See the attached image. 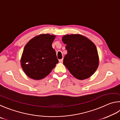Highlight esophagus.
Returning a JSON list of instances; mask_svg holds the SVG:
<instances>
[{
    "instance_id": "obj_1",
    "label": "esophagus",
    "mask_w": 120,
    "mask_h": 120,
    "mask_svg": "<svg viewBox=\"0 0 120 120\" xmlns=\"http://www.w3.org/2000/svg\"><path fill=\"white\" fill-rule=\"evenodd\" d=\"M63 61V59H60V60H59V62H60V63H62Z\"/></svg>"
}]
</instances>
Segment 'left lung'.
Instances as JSON below:
<instances>
[{
	"label": "left lung",
	"instance_id": "left-lung-1",
	"mask_svg": "<svg viewBox=\"0 0 120 120\" xmlns=\"http://www.w3.org/2000/svg\"><path fill=\"white\" fill-rule=\"evenodd\" d=\"M62 41L66 44L68 53L63 64L75 78L83 80L91 77L98 66L97 48L87 37L79 34L64 35Z\"/></svg>",
	"mask_w": 120,
	"mask_h": 120
}]
</instances>
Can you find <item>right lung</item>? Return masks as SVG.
I'll use <instances>...</instances> for the list:
<instances>
[{"label": "right lung", "instance_id": "1", "mask_svg": "<svg viewBox=\"0 0 120 120\" xmlns=\"http://www.w3.org/2000/svg\"><path fill=\"white\" fill-rule=\"evenodd\" d=\"M55 36L41 34L30 39L25 45L20 63L25 74L35 80L45 78L58 63L52 47Z\"/></svg>", "mask_w": 120, "mask_h": 120}]
</instances>
